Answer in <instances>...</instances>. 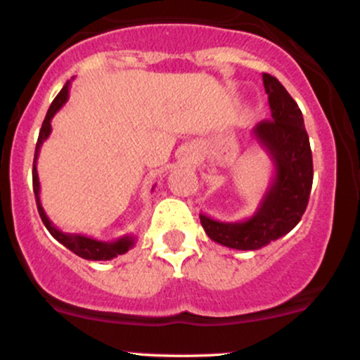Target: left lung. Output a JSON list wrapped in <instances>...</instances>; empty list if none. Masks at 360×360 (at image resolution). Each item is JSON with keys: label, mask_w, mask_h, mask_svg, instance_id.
<instances>
[{"label": "left lung", "mask_w": 360, "mask_h": 360, "mask_svg": "<svg viewBox=\"0 0 360 360\" xmlns=\"http://www.w3.org/2000/svg\"><path fill=\"white\" fill-rule=\"evenodd\" d=\"M271 120L257 123L252 137L274 166L269 188L254 214L240 221H220L201 213L200 220L213 242L229 249L257 250L298 225L313 184V159L304 122L296 101L271 74H262Z\"/></svg>", "instance_id": "left-lung-1"}]
</instances>
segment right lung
I'll use <instances>...</instances> for the list:
<instances>
[{
    "mask_svg": "<svg viewBox=\"0 0 360 360\" xmlns=\"http://www.w3.org/2000/svg\"><path fill=\"white\" fill-rule=\"evenodd\" d=\"M69 88H71V81H68L64 84V88L60 89V93L57 94L56 100L52 101L51 108H49L47 115H45V120L42 123V128H40L39 134V140H37V147H35V159H34V172H32V179H34V193H35V201H37V208H39V214L42 218L45 229L51 232V235L56 238L57 242H60L62 245L68 247L69 250L74 252L79 257L86 259V260H111L118 255L125 254L135 245V235H123V237L117 238L113 242H103V240H96V238L86 237V235L81 233H68L62 232V230L57 229L53 223L49 220L47 213L44 212L42 203H40V183H39V172H37V159H39L40 154V147L45 140L49 139L52 131V118L53 115L59 111L62 106L65 105V101L69 100Z\"/></svg>",
    "mask_w": 360,
    "mask_h": 360,
    "instance_id": "add662e5",
    "label": "right lung"
}]
</instances>
